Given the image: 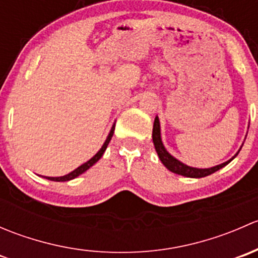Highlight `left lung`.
Instances as JSON below:
<instances>
[{
	"label": "left lung",
	"instance_id": "8db88e82",
	"mask_svg": "<svg viewBox=\"0 0 258 258\" xmlns=\"http://www.w3.org/2000/svg\"><path fill=\"white\" fill-rule=\"evenodd\" d=\"M152 140H153V145H155V150L158 155V158H160L161 162L163 163V166H165L167 170H170L171 172L177 173V175H181V176H184V177H191V178L206 177V176L212 175V173L216 172V171L221 170V168L225 167L226 165H228V163H230L231 161H232L233 158L238 155V152H240V150L242 148V146H241L240 150L237 151V153H236L232 158H230V160L226 161V162L221 163V165L213 166V167H210V168H197V167H191V166L184 165L183 162H181V161H178L177 158L173 157V156L171 155L167 150H166L165 145H163V142H162V139H161L160 119H158L157 116H156L155 122H153Z\"/></svg>",
	"mask_w": 258,
	"mask_h": 258
}]
</instances>
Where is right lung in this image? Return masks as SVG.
<instances>
[{
    "mask_svg": "<svg viewBox=\"0 0 258 258\" xmlns=\"http://www.w3.org/2000/svg\"><path fill=\"white\" fill-rule=\"evenodd\" d=\"M113 132H114V123L112 124V127H111L110 134H108L107 139H106L105 144L102 145V147L100 148V151H98V152L96 153V155L93 156L92 158H90V160H88L87 162H85V163H83V165H81L80 167H77L76 170H74V171H72V172L67 173V175H64V176H59V177H47V176H42V177L46 178V179H49V181H56V182H66V181H71V179L79 177L80 175H82V173L86 172V171H87L88 168L92 167V166L95 165V163L97 162V161L100 160L101 157H102V155H103V153H105L106 148H107L108 144H110L111 139H112Z\"/></svg>",
    "mask_w": 258,
    "mask_h": 258,
    "instance_id": "1",
    "label": "right lung"
}]
</instances>
